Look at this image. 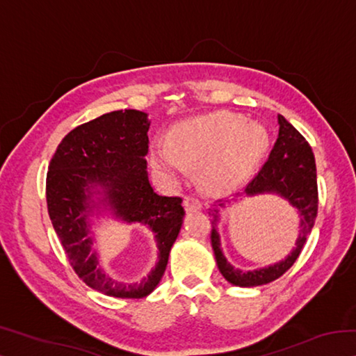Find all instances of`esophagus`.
<instances>
[{
    "mask_svg": "<svg viewBox=\"0 0 356 356\" xmlns=\"http://www.w3.org/2000/svg\"><path fill=\"white\" fill-rule=\"evenodd\" d=\"M185 210L186 212H196V210H201L202 209V204L200 200H196V197L193 196H186L185 197Z\"/></svg>",
    "mask_w": 356,
    "mask_h": 356,
    "instance_id": "obj_1",
    "label": "esophagus"
}]
</instances>
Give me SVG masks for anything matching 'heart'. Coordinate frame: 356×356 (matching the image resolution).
<instances>
[{"label":"heart","mask_w":356,"mask_h":356,"mask_svg":"<svg viewBox=\"0 0 356 356\" xmlns=\"http://www.w3.org/2000/svg\"><path fill=\"white\" fill-rule=\"evenodd\" d=\"M268 131L240 114L220 111L195 118L174 129L171 141L150 144V165L161 177L180 180L201 168L202 188L222 195L236 190L261 163Z\"/></svg>","instance_id":"1"}]
</instances>
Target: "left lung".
I'll return each mask as SVG.
<instances>
[{"label":"left lung","mask_w":356,"mask_h":356,"mask_svg":"<svg viewBox=\"0 0 356 356\" xmlns=\"http://www.w3.org/2000/svg\"><path fill=\"white\" fill-rule=\"evenodd\" d=\"M278 140H276L272 152L268 155V160L265 161V165L256 174L254 179L246 185L243 193L246 197L272 193V195L284 197L297 210L300 225L293 250L282 261L268 265V267L256 270L234 267L221 250V238L218 232L220 209L209 212L210 218H212V236L210 238H212L216 265H218L220 273L225 276V280L238 287L268 284V282L284 275L300 256L317 216L318 197L314 154H312L309 144L300 135V131L291 122H287L281 114H278ZM220 207H225V204H220Z\"/></svg>","instance_id":"left-lung-1"}]
</instances>
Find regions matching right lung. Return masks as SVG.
Listing matches in <instances>:
<instances>
[{"label":"right lung","instance_id":"right-lung-1","mask_svg":"<svg viewBox=\"0 0 356 356\" xmlns=\"http://www.w3.org/2000/svg\"><path fill=\"white\" fill-rule=\"evenodd\" d=\"M147 113L119 110L64 136L48 166L47 206L51 225L74 267L89 287L108 297L143 298L161 281L185 210L180 197L160 196L150 185ZM140 222L156 236V267L141 282L114 280L98 264L92 216Z\"/></svg>","mask_w":356,"mask_h":356}]
</instances>
